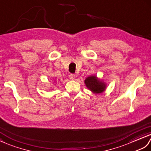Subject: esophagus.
Segmentation results:
<instances>
[{
    "label": "esophagus",
    "instance_id": "1",
    "mask_svg": "<svg viewBox=\"0 0 151 151\" xmlns=\"http://www.w3.org/2000/svg\"><path fill=\"white\" fill-rule=\"evenodd\" d=\"M69 77H70V79H71V80H74V79H76V76H75L74 74H70V75L69 76Z\"/></svg>",
    "mask_w": 151,
    "mask_h": 151
}]
</instances>
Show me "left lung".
<instances>
[{
    "instance_id": "1",
    "label": "left lung",
    "mask_w": 151,
    "mask_h": 151,
    "mask_svg": "<svg viewBox=\"0 0 151 151\" xmlns=\"http://www.w3.org/2000/svg\"><path fill=\"white\" fill-rule=\"evenodd\" d=\"M85 84L87 88L94 93H103L106 88V83L99 79L96 75L90 76L86 78L85 79Z\"/></svg>"
}]
</instances>
